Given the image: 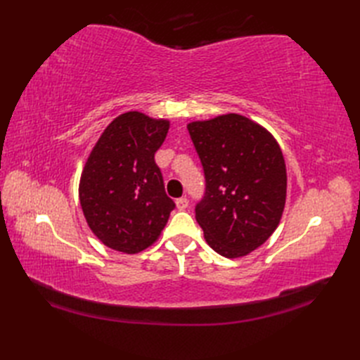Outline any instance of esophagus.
<instances>
[{"instance_id":"obj_1","label":"esophagus","mask_w":360,"mask_h":360,"mask_svg":"<svg viewBox=\"0 0 360 360\" xmlns=\"http://www.w3.org/2000/svg\"><path fill=\"white\" fill-rule=\"evenodd\" d=\"M176 204H177V209H179V210H186L188 205H189V201H188L186 197H181V198H179V200L176 201Z\"/></svg>"}]
</instances>
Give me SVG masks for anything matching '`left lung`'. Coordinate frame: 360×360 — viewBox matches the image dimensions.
Returning a JSON list of instances; mask_svg holds the SVG:
<instances>
[{"label":"left lung","instance_id":"obj_1","mask_svg":"<svg viewBox=\"0 0 360 360\" xmlns=\"http://www.w3.org/2000/svg\"><path fill=\"white\" fill-rule=\"evenodd\" d=\"M188 130L205 177L195 207L205 242L222 257H245L274 234L284 212L282 151L263 126L238 114L193 122Z\"/></svg>","mask_w":360,"mask_h":360}]
</instances>
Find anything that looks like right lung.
I'll list each match as a JSON object with an SVG mask.
<instances>
[{
    "mask_svg": "<svg viewBox=\"0 0 360 360\" xmlns=\"http://www.w3.org/2000/svg\"><path fill=\"white\" fill-rule=\"evenodd\" d=\"M168 120L130 111L118 115L85 162L79 201L86 224L108 248L136 254L153 245L174 201L165 193L155 153L167 138Z\"/></svg>",
    "mask_w": 360,
    "mask_h": 360,
    "instance_id": "1",
    "label": "right lung"
}]
</instances>
